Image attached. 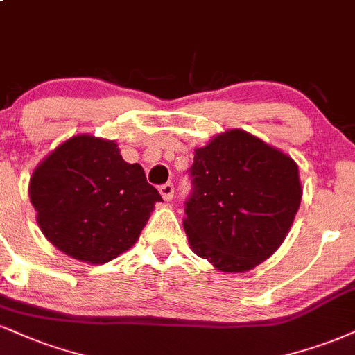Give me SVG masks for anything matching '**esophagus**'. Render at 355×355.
I'll return each instance as SVG.
<instances>
[{"mask_svg":"<svg viewBox=\"0 0 355 355\" xmlns=\"http://www.w3.org/2000/svg\"><path fill=\"white\" fill-rule=\"evenodd\" d=\"M159 191H160L162 198H164L165 202H170V200L173 198V185H172V183H165V185H160Z\"/></svg>","mask_w":355,"mask_h":355,"instance_id":"obj_1","label":"esophagus"}]
</instances>
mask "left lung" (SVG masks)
Returning a JSON list of instances; mask_svg holds the SVG:
<instances>
[{"instance_id": "left-lung-1", "label": "left lung", "mask_w": 355, "mask_h": 355, "mask_svg": "<svg viewBox=\"0 0 355 355\" xmlns=\"http://www.w3.org/2000/svg\"><path fill=\"white\" fill-rule=\"evenodd\" d=\"M193 193L183 228L190 248L221 272L266 261L300 210V168L291 157L241 129L195 148Z\"/></svg>"}]
</instances>
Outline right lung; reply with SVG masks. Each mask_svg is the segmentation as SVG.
I'll return each mask as SVG.
<instances>
[{"mask_svg": "<svg viewBox=\"0 0 355 355\" xmlns=\"http://www.w3.org/2000/svg\"><path fill=\"white\" fill-rule=\"evenodd\" d=\"M29 200L42 234L59 251L104 264L135 245L162 196L114 140L79 134L34 168Z\"/></svg>", "mask_w": 355, "mask_h": 355, "instance_id": "obj_1", "label": "right lung"}]
</instances>
